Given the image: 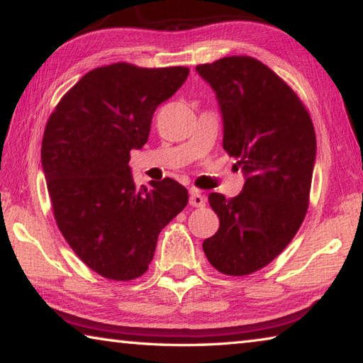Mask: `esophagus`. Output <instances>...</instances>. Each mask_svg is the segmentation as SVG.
Segmentation results:
<instances>
[{"label": "esophagus", "instance_id": "esophagus-1", "mask_svg": "<svg viewBox=\"0 0 363 363\" xmlns=\"http://www.w3.org/2000/svg\"><path fill=\"white\" fill-rule=\"evenodd\" d=\"M189 203L192 205L194 208H200V206H205L206 200H205V196L199 192V190L190 189V201H189Z\"/></svg>", "mask_w": 363, "mask_h": 363}]
</instances>
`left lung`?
<instances>
[{"label": "left lung", "mask_w": 363, "mask_h": 363, "mask_svg": "<svg viewBox=\"0 0 363 363\" xmlns=\"http://www.w3.org/2000/svg\"><path fill=\"white\" fill-rule=\"evenodd\" d=\"M196 72L216 93L223 147L245 176L233 199L208 195L219 229L203 251L220 274L250 275L274 261L303 224L315 163L314 125L298 94L255 57H223Z\"/></svg>", "instance_id": "1"}]
</instances>
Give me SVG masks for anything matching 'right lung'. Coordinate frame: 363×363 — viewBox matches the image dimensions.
<instances>
[{
  "label": "right lung",
  "mask_w": 363,
  "mask_h": 363,
  "mask_svg": "<svg viewBox=\"0 0 363 363\" xmlns=\"http://www.w3.org/2000/svg\"><path fill=\"white\" fill-rule=\"evenodd\" d=\"M187 77V67H97L46 123L41 164L57 227L79 259L108 280L140 277L160 232L189 201L171 177L139 189L128 164L149 139L153 112Z\"/></svg>",
  "instance_id": "obj_1"
}]
</instances>
